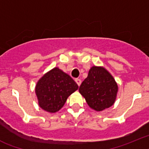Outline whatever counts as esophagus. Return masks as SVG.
Wrapping results in <instances>:
<instances>
[{
	"instance_id": "1",
	"label": "esophagus",
	"mask_w": 149,
	"mask_h": 149,
	"mask_svg": "<svg viewBox=\"0 0 149 149\" xmlns=\"http://www.w3.org/2000/svg\"><path fill=\"white\" fill-rule=\"evenodd\" d=\"M75 81H76V82L77 83V85H78L79 86L81 85V82H82V81H81V79H75Z\"/></svg>"
}]
</instances>
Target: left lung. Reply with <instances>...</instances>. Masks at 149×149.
<instances>
[{"label": "left lung", "mask_w": 149, "mask_h": 149, "mask_svg": "<svg viewBox=\"0 0 149 149\" xmlns=\"http://www.w3.org/2000/svg\"><path fill=\"white\" fill-rule=\"evenodd\" d=\"M79 93L88 105L96 111L112 107L116 101L118 85L113 76L103 67L94 66L80 85Z\"/></svg>", "instance_id": "8db88e82"}]
</instances>
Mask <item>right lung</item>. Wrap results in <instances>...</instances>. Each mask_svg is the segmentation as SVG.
Segmentation results:
<instances>
[{
	"label": "right lung",
	"instance_id": "right-lung-1",
	"mask_svg": "<svg viewBox=\"0 0 149 149\" xmlns=\"http://www.w3.org/2000/svg\"><path fill=\"white\" fill-rule=\"evenodd\" d=\"M78 88L69 75L55 67L44 74L36 85L39 106L46 112H58L64 107L67 97Z\"/></svg>",
	"mask_w": 149,
	"mask_h": 149
}]
</instances>
